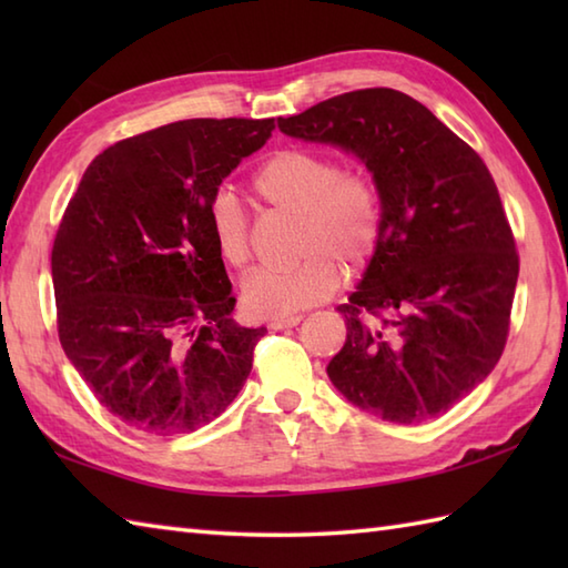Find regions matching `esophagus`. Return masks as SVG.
Here are the masks:
<instances>
[{"instance_id": "1", "label": "esophagus", "mask_w": 568, "mask_h": 568, "mask_svg": "<svg viewBox=\"0 0 568 568\" xmlns=\"http://www.w3.org/2000/svg\"><path fill=\"white\" fill-rule=\"evenodd\" d=\"M303 322V315H291V317H275V320H271V324L268 327L271 329H291V327H297V324Z\"/></svg>"}]
</instances>
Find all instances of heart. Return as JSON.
Returning <instances> with one entry per match:
<instances>
[{
  "label": "heart",
  "instance_id": "1",
  "mask_svg": "<svg viewBox=\"0 0 568 568\" xmlns=\"http://www.w3.org/2000/svg\"><path fill=\"white\" fill-rule=\"evenodd\" d=\"M251 187L277 212L297 216L293 251L297 261L261 268L241 287L244 307L256 317H291L327 300L339 268L356 275L378 248L383 212L373 180L356 168H339L332 155L312 149H281L253 173ZM214 248L232 268H246L253 256L251 220L229 195L216 192L207 204Z\"/></svg>",
  "mask_w": 568,
  "mask_h": 568
}]
</instances>
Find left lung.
Listing matches in <instances>:
<instances>
[{
    "label": "left lung",
    "mask_w": 568,
    "mask_h": 568,
    "mask_svg": "<svg viewBox=\"0 0 568 568\" xmlns=\"http://www.w3.org/2000/svg\"><path fill=\"white\" fill-rule=\"evenodd\" d=\"M277 126L356 153L381 195L378 248L339 305L346 344L327 366L334 388L400 425L444 415L500 361L520 273L484 159L390 88L336 94Z\"/></svg>",
    "instance_id": "1"
}]
</instances>
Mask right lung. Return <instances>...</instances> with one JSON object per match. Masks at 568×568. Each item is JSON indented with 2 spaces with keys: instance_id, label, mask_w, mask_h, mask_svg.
I'll return each instance as SVG.
<instances>
[{
  "instance_id": "obj_1",
  "label": "right lung",
  "mask_w": 568,
  "mask_h": 568,
  "mask_svg": "<svg viewBox=\"0 0 568 568\" xmlns=\"http://www.w3.org/2000/svg\"><path fill=\"white\" fill-rule=\"evenodd\" d=\"M273 119H185L116 141L84 171L51 253L58 339L100 405L149 434L220 417L263 327H239L207 204Z\"/></svg>"
}]
</instances>
